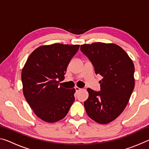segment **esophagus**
Returning a JSON list of instances; mask_svg holds the SVG:
<instances>
[{
  "instance_id": "1",
  "label": "esophagus",
  "mask_w": 149,
  "mask_h": 149,
  "mask_svg": "<svg viewBox=\"0 0 149 149\" xmlns=\"http://www.w3.org/2000/svg\"><path fill=\"white\" fill-rule=\"evenodd\" d=\"M75 91H76V92L79 91L80 90H81V89H80V88L78 87H75Z\"/></svg>"
}]
</instances>
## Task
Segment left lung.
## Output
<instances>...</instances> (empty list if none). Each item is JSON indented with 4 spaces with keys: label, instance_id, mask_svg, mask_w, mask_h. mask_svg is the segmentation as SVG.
<instances>
[{
    "label": "left lung",
    "instance_id": "8db88e82",
    "mask_svg": "<svg viewBox=\"0 0 149 149\" xmlns=\"http://www.w3.org/2000/svg\"><path fill=\"white\" fill-rule=\"evenodd\" d=\"M100 81V91L87 89L89 97L84 107L91 119L100 124L108 123L122 114L135 87V67L122 48L114 43L97 42L81 45Z\"/></svg>",
    "mask_w": 149,
    "mask_h": 149
}]
</instances>
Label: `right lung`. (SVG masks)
<instances>
[{"mask_svg":"<svg viewBox=\"0 0 149 149\" xmlns=\"http://www.w3.org/2000/svg\"><path fill=\"white\" fill-rule=\"evenodd\" d=\"M79 45L54 43L37 48L22 71L23 93L37 117L48 123L62 120L75 100L74 89L59 86Z\"/></svg>","mask_w":149,"mask_h":149,"instance_id":"obj_1","label":"right lung"}]
</instances>
